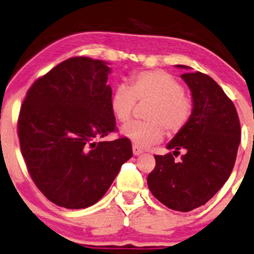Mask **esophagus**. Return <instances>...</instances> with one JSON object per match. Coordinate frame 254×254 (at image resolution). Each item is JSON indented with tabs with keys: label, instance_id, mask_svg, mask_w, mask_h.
I'll return each instance as SVG.
<instances>
[{
	"label": "esophagus",
	"instance_id": "34e87169",
	"mask_svg": "<svg viewBox=\"0 0 254 254\" xmlns=\"http://www.w3.org/2000/svg\"><path fill=\"white\" fill-rule=\"evenodd\" d=\"M132 152H134L135 156H140L141 153H143L142 149H141L140 147H138V146H136V145L132 146Z\"/></svg>",
	"mask_w": 254,
	"mask_h": 254
}]
</instances>
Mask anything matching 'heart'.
I'll use <instances>...</instances> for the list:
<instances>
[{"label": "heart", "instance_id": "heart-1", "mask_svg": "<svg viewBox=\"0 0 254 254\" xmlns=\"http://www.w3.org/2000/svg\"><path fill=\"white\" fill-rule=\"evenodd\" d=\"M136 101L151 102L147 122H134L122 129L123 135L140 147L161 142L164 129L180 132L192 117L193 105L183 86L172 74L162 70L141 71L130 80V86L120 84L111 96V109L120 123L131 119Z\"/></svg>", "mask_w": 254, "mask_h": 254}]
</instances>
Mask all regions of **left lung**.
<instances>
[{
    "label": "left lung",
    "mask_w": 254,
    "mask_h": 254,
    "mask_svg": "<svg viewBox=\"0 0 254 254\" xmlns=\"http://www.w3.org/2000/svg\"><path fill=\"white\" fill-rule=\"evenodd\" d=\"M181 75L192 95L190 122L167 145L173 153L154 156L147 176L149 191L161 203L178 212L203 205L230 176L241 141V127L233 101L210 76L199 71ZM186 151L179 162L174 156ZM174 154V156L172 154Z\"/></svg>",
    "instance_id": "1"
}]
</instances>
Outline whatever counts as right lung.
I'll use <instances>...</instances> for the list:
<instances>
[{"label": "right lung", "instance_id": "right-lung-1", "mask_svg": "<svg viewBox=\"0 0 254 254\" xmlns=\"http://www.w3.org/2000/svg\"><path fill=\"white\" fill-rule=\"evenodd\" d=\"M109 73L103 61L69 58L37 79L21 105L18 136L26 168L60 207L95 204L132 157L129 138L98 141L117 131Z\"/></svg>", "mask_w": 254, "mask_h": 254}]
</instances>
